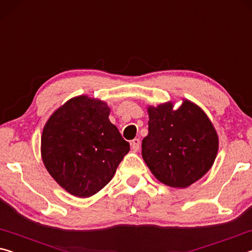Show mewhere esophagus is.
Here are the masks:
<instances>
[{"label":"esophagus","mask_w":252,"mask_h":252,"mask_svg":"<svg viewBox=\"0 0 252 252\" xmlns=\"http://www.w3.org/2000/svg\"><path fill=\"white\" fill-rule=\"evenodd\" d=\"M140 146H141V142H140V139H133L131 141V147H132V149H133V151H139V149H140Z\"/></svg>","instance_id":"34e87169"}]
</instances>
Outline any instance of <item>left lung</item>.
<instances>
[{
  "mask_svg": "<svg viewBox=\"0 0 252 252\" xmlns=\"http://www.w3.org/2000/svg\"><path fill=\"white\" fill-rule=\"evenodd\" d=\"M148 113L142 158L153 176L172 188H187L202 178L219 148L218 134L204 111L183 100L177 110L167 102L148 106Z\"/></svg>",
  "mask_w": 252,
  "mask_h": 252,
  "instance_id": "8db88e82",
  "label": "left lung"
}]
</instances>
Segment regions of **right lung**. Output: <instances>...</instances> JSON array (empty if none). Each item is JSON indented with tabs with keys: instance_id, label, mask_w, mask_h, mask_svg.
<instances>
[{
	"instance_id": "right-lung-1",
	"label": "right lung",
	"mask_w": 252,
	"mask_h": 252,
	"mask_svg": "<svg viewBox=\"0 0 252 252\" xmlns=\"http://www.w3.org/2000/svg\"><path fill=\"white\" fill-rule=\"evenodd\" d=\"M105 102L75 96L55 111L41 136L46 170L67 192L89 198L113 178L130 144L109 120Z\"/></svg>"
}]
</instances>
